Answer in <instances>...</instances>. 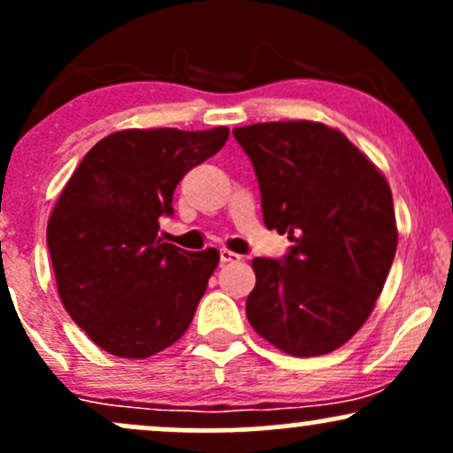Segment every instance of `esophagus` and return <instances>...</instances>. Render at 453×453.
Masks as SVG:
<instances>
[{"mask_svg": "<svg viewBox=\"0 0 453 453\" xmlns=\"http://www.w3.org/2000/svg\"><path fill=\"white\" fill-rule=\"evenodd\" d=\"M219 257H221V264H234V262H241V256H238V253H234V251H230V249H221L219 251Z\"/></svg>", "mask_w": 453, "mask_h": 453, "instance_id": "1", "label": "esophagus"}]
</instances>
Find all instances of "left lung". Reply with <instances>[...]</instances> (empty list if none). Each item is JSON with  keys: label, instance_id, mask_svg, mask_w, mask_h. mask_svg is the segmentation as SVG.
I'll return each instance as SVG.
<instances>
[{"label": "left lung", "instance_id": "1", "mask_svg": "<svg viewBox=\"0 0 453 453\" xmlns=\"http://www.w3.org/2000/svg\"><path fill=\"white\" fill-rule=\"evenodd\" d=\"M234 138L256 170L264 223L294 242L283 259L251 262L249 324L289 356L339 349L372 313L396 256L386 176L324 123H256Z\"/></svg>", "mask_w": 453, "mask_h": 453}]
</instances>
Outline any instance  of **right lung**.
Here are the masks:
<instances>
[{"label": "right lung", "mask_w": 453, "mask_h": 453, "mask_svg": "<svg viewBox=\"0 0 453 453\" xmlns=\"http://www.w3.org/2000/svg\"><path fill=\"white\" fill-rule=\"evenodd\" d=\"M230 129H123L82 157L49 226L50 262L65 311L104 351L142 357L189 327L217 249L189 253L157 236L180 179L226 144Z\"/></svg>", "instance_id": "obj_1"}]
</instances>
